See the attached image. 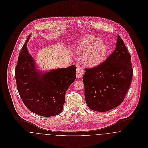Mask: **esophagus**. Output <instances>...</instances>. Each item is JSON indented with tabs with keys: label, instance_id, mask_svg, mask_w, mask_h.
Segmentation results:
<instances>
[{
	"label": "esophagus",
	"instance_id": "34e87169",
	"mask_svg": "<svg viewBox=\"0 0 148 148\" xmlns=\"http://www.w3.org/2000/svg\"><path fill=\"white\" fill-rule=\"evenodd\" d=\"M84 73V70L82 69V68L81 66H78L77 67L76 69V76L77 78H82V76H83Z\"/></svg>",
	"mask_w": 148,
	"mask_h": 148
}]
</instances>
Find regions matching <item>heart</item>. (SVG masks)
Wrapping results in <instances>:
<instances>
[{
	"mask_svg": "<svg viewBox=\"0 0 148 148\" xmlns=\"http://www.w3.org/2000/svg\"><path fill=\"white\" fill-rule=\"evenodd\" d=\"M75 51L76 53L85 51L83 61L89 66H96L106 59L108 48L104 42L93 35H88L77 42Z\"/></svg>",
	"mask_w": 148,
	"mask_h": 148,
	"instance_id": "heart-1",
	"label": "heart"
}]
</instances>
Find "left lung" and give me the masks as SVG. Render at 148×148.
Returning a JSON list of instances; mask_svg holds the SVG:
<instances>
[{"instance_id": "1", "label": "left lung", "mask_w": 148, "mask_h": 148, "mask_svg": "<svg viewBox=\"0 0 148 148\" xmlns=\"http://www.w3.org/2000/svg\"><path fill=\"white\" fill-rule=\"evenodd\" d=\"M85 70V99L90 109L104 112L123 102L133 71L130 55L119 35L115 50L106 61Z\"/></svg>"}]
</instances>
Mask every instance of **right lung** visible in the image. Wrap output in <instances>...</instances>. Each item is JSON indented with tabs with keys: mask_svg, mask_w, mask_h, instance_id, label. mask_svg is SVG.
Listing matches in <instances>:
<instances>
[{
	"mask_svg": "<svg viewBox=\"0 0 148 148\" xmlns=\"http://www.w3.org/2000/svg\"><path fill=\"white\" fill-rule=\"evenodd\" d=\"M29 38L21 48L15 68L18 92L31 112L44 117L58 115L63 109L66 92L76 79V66L72 65L42 73L28 52Z\"/></svg>",
	"mask_w": 148,
	"mask_h": 148,
	"instance_id": "right-lung-1",
	"label": "right lung"
}]
</instances>
